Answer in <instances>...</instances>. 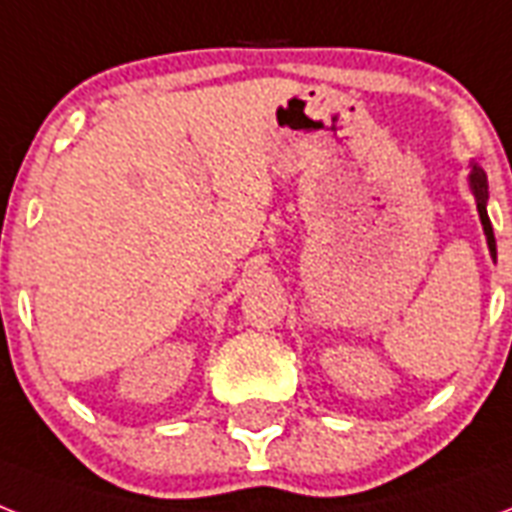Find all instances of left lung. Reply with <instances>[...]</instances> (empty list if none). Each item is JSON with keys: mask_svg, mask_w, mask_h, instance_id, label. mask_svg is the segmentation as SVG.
Segmentation results:
<instances>
[{"mask_svg": "<svg viewBox=\"0 0 512 512\" xmlns=\"http://www.w3.org/2000/svg\"><path fill=\"white\" fill-rule=\"evenodd\" d=\"M470 192H473L475 205H478V216H481L483 235H486V243H489L491 259L497 261V240H494V229H491L489 213H486V202H489V181H486V173H483L478 165H473V170H470Z\"/></svg>", "mask_w": 512, "mask_h": 512, "instance_id": "obj_1", "label": "left lung"}]
</instances>
